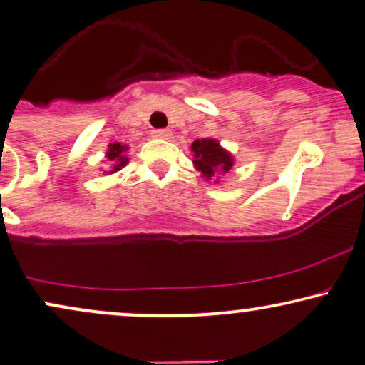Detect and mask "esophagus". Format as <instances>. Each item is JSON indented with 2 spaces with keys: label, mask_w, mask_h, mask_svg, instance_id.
Returning a JSON list of instances; mask_svg holds the SVG:
<instances>
[{
  "label": "esophagus",
  "mask_w": 365,
  "mask_h": 365,
  "mask_svg": "<svg viewBox=\"0 0 365 365\" xmlns=\"http://www.w3.org/2000/svg\"><path fill=\"white\" fill-rule=\"evenodd\" d=\"M151 136L156 138V140H170L172 138V129H153Z\"/></svg>",
  "instance_id": "obj_1"
}]
</instances>
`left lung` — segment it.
<instances>
[{"instance_id": "obj_1", "label": "left lung", "mask_w": 365, "mask_h": 365, "mask_svg": "<svg viewBox=\"0 0 365 365\" xmlns=\"http://www.w3.org/2000/svg\"><path fill=\"white\" fill-rule=\"evenodd\" d=\"M190 151L193 153V167L200 172L207 182L219 183V175L227 173L234 167V156L230 151L220 146L214 138H200L192 143Z\"/></svg>"}]
</instances>
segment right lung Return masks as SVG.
<instances>
[{"label": "right lung", "instance_id": "add662e5", "mask_svg": "<svg viewBox=\"0 0 365 365\" xmlns=\"http://www.w3.org/2000/svg\"><path fill=\"white\" fill-rule=\"evenodd\" d=\"M129 150L128 145L123 143H109L108 151H106V161L109 163V170L104 173H116L119 170L124 168L128 165L129 158L126 156V151Z\"/></svg>", "mask_w": 365, "mask_h": 365}]
</instances>
